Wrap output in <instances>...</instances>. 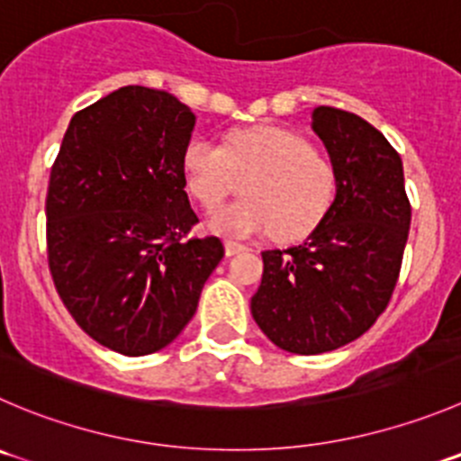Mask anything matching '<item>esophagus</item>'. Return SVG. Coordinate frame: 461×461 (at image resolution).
I'll use <instances>...</instances> for the list:
<instances>
[{"label": "esophagus", "mask_w": 461, "mask_h": 461, "mask_svg": "<svg viewBox=\"0 0 461 461\" xmlns=\"http://www.w3.org/2000/svg\"><path fill=\"white\" fill-rule=\"evenodd\" d=\"M223 247H226V256H238V253L247 251V247H244V244L233 242V240H226V242H223Z\"/></svg>", "instance_id": "obj_1"}]
</instances>
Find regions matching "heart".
Here are the masks:
<instances>
[{"label":"heart","instance_id":"heart-1","mask_svg":"<svg viewBox=\"0 0 461 461\" xmlns=\"http://www.w3.org/2000/svg\"><path fill=\"white\" fill-rule=\"evenodd\" d=\"M187 192L203 208H214L244 181V199L210 214L221 235L249 238L274 230L278 240L312 233L337 194V174L303 135L278 126L233 131L223 149L194 138L183 151Z\"/></svg>","mask_w":461,"mask_h":461}]
</instances>
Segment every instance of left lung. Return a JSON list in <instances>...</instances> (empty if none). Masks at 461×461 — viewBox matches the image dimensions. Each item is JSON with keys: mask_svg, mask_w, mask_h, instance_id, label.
Returning <instances> with one entry per match:
<instances>
[{"mask_svg": "<svg viewBox=\"0 0 461 461\" xmlns=\"http://www.w3.org/2000/svg\"><path fill=\"white\" fill-rule=\"evenodd\" d=\"M312 131L337 174V194L303 244L262 253L251 314L278 348L335 350L384 312L410 233L402 162L378 129L353 113L319 106Z\"/></svg>", "mask_w": 461, "mask_h": 461, "instance_id": "left-lung-1", "label": "left lung"}]
</instances>
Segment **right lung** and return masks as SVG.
<instances>
[{
	"label": "right lung",
	"instance_id": "right-lung-1",
	"mask_svg": "<svg viewBox=\"0 0 461 461\" xmlns=\"http://www.w3.org/2000/svg\"><path fill=\"white\" fill-rule=\"evenodd\" d=\"M196 117L165 90L126 86L69 122L47 190L56 292L95 341L129 357L172 344L223 258L183 176Z\"/></svg>",
	"mask_w": 461,
	"mask_h": 461
}]
</instances>
